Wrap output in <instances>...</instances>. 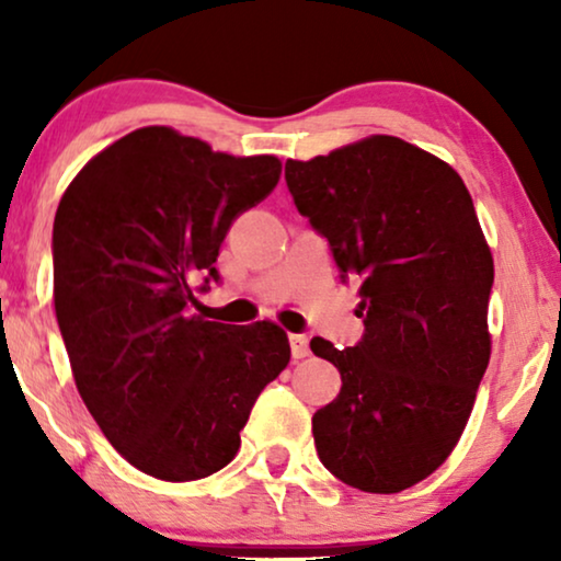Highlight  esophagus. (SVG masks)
<instances>
[{
    "label": "esophagus",
    "instance_id": "1",
    "mask_svg": "<svg viewBox=\"0 0 561 561\" xmlns=\"http://www.w3.org/2000/svg\"><path fill=\"white\" fill-rule=\"evenodd\" d=\"M288 342H290V355H294V359H304V357H309V336H304V334H290L288 336Z\"/></svg>",
    "mask_w": 561,
    "mask_h": 561
}]
</instances>
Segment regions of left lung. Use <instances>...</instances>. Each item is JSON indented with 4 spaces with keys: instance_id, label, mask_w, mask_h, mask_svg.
Returning a JSON list of instances; mask_svg holds the SVG:
<instances>
[{
    "instance_id": "1",
    "label": "left lung",
    "mask_w": 561,
    "mask_h": 561,
    "mask_svg": "<svg viewBox=\"0 0 561 561\" xmlns=\"http://www.w3.org/2000/svg\"><path fill=\"white\" fill-rule=\"evenodd\" d=\"M286 183L365 324L355 347L311 340L342 375L311 419L319 459L344 485L401 493L455 449L490 359L493 255L472 196L455 168L390 135L286 160Z\"/></svg>"
}]
</instances>
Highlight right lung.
<instances>
[{
  "label": "right lung",
  "mask_w": 561,
  "mask_h": 561,
  "mask_svg": "<svg viewBox=\"0 0 561 561\" xmlns=\"http://www.w3.org/2000/svg\"><path fill=\"white\" fill-rule=\"evenodd\" d=\"M278 175L273 156L234 158L142 127L89 160L60 198L53 301L76 388L145 474L188 482L232 462L260 390L288 365V336L271 321L191 311L196 290L219 283L232 221Z\"/></svg>",
  "instance_id": "right-lung-1"
}]
</instances>
